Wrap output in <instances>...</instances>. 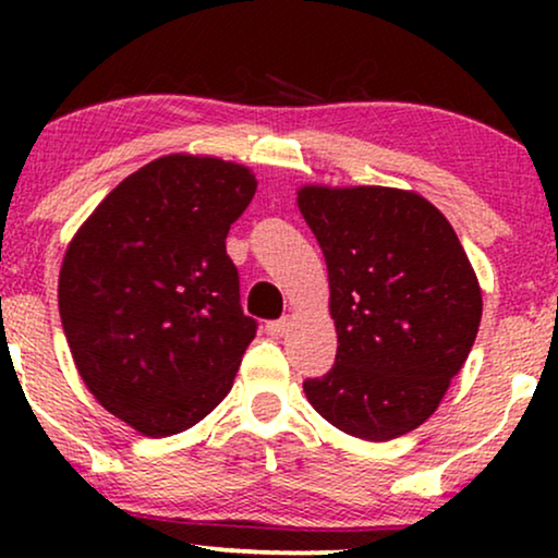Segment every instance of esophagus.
Here are the masks:
<instances>
[{
    "label": "esophagus",
    "mask_w": 558,
    "mask_h": 558,
    "mask_svg": "<svg viewBox=\"0 0 558 558\" xmlns=\"http://www.w3.org/2000/svg\"><path fill=\"white\" fill-rule=\"evenodd\" d=\"M289 327H292V319L279 317V319H271V323H266V332L274 335V338H281V335L289 332Z\"/></svg>",
    "instance_id": "esophagus-1"
}]
</instances>
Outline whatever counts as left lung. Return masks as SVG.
<instances>
[{"instance_id": "1", "label": "left lung", "mask_w": 558, "mask_h": 558, "mask_svg": "<svg viewBox=\"0 0 558 558\" xmlns=\"http://www.w3.org/2000/svg\"><path fill=\"white\" fill-rule=\"evenodd\" d=\"M296 203L325 254L338 355L304 380L319 416L368 441L437 411L468 361L483 294L449 220L396 187L307 185Z\"/></svg>"}]
</instances>
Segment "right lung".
Here are the masks:
<instances>
[{
	"mask_svg": "<svg viewBox=\"0 0 558 558\" xmlns=\"http://www.w3.org/2000/svg\"><path fill=\"white\" fill-rule=\"evenodd\" d=\"M254 193L243 165L159 157L121 180L65 251L58 307L75 368L144 437L208 416L256 338L226 254Z\"/></svg>",
	"mask_w": 558,
	"mask_h": 558,
	"instance_id": "1",
	"label": "right lung"
}]
</instances>
